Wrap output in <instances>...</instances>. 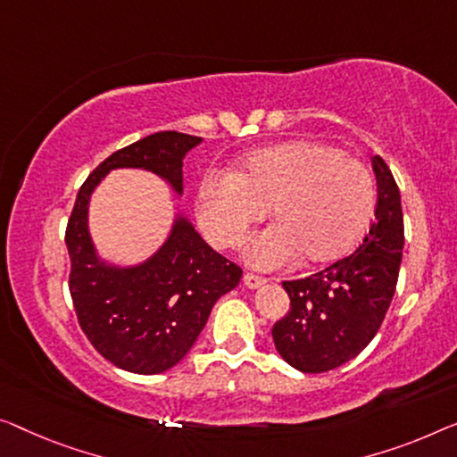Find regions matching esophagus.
Masks as SVG:
<instances>
[{
    "instance_id": "34e87169",
    "label": "esophagus",
    "mask_w": 457,
    "mask_h": 457,
    "mask_svg": "<svg viewBox=\"0 0 457 457\" xmlns=\"http://www.w3.org/2000/svg\"><path fill=\"white\" fill-rule=\"evenodd\" d=\"M264 283H267V278L258 277V275H254V272H246V275H244V285H246L248 289H258V287H262Z\"/></svg>"
}]
</instances>
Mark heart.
Wrapping results in <instances>:
<instances>
[{
    "instance_id": "b5f03b06",
    "label": "heart",
    "mask_w": 457,
    "mask_h": 457,
    "mask_svg": "<svg viewBox=\"0 0 457 457\" xmlns=\"http://www.w3.org/2000/svg\"><path fill=\"white\" fill-rule=\"evenodd\" d=\"M270 213L275 226L252 237L246 258L261 269L297 256L328 264L363 240L376 209V185L363 162L322 141L295 139L250 154L231 174H209L196 215L209 242L234 248Z\"/></svg>"
}]
</instances>
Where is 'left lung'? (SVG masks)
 I'll use <instances>...</instances> for the list:
<instances>
[{"instance_id": "8db88e82", "label": "left lung", "mask_w": 457, "mask_h": 457, "mask_svg": "<svg viewBox=\"0 0 457 457\" xmlns=\"http://www.w3.org/2000/svg\"><path fill=\"white\" fill-rule=\"evenodd\" d=\"M378 205L370 231L351 256L316 275L283 281L291 308L272 326L275 346L303 373L337 370L378 335L398 283L404 248L403 203L387 163L373 155Z\"/></svg>"}]
</instances>
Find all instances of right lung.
Instances as JSON below:
<instances>
[{
    "instance_id": "add662e5",
    "label": "right lung",
    "mask_w": 457,
    "mask_h": 457,
    "mask_svg": "<svg viewBox=\"0 0 457 457\" xmlns=\"http://www.w3.org/2000/svg\"><path fill=\"white\" fill-rule=\"evenodd\" d=\"M201 141L160 131L108 155L81 185L67 221L70 294L78 322L94 349L125 371L154 376L179 363L205 328L217 299L240 283L242 269L211 248L182 215L145 262L114 267L100 261L94 248L87 203L117 168L149 170L182 195V160Z\"/></svg>"
}]
</instances>
